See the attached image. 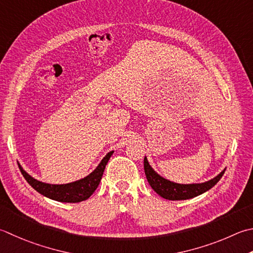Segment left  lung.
Segmentation results:
<instances>
[{
  "instance_id": "8db88e82",
  "label": "left lung",
  "mask_w": 253,
  "mask_h": 253,
  "mask_svg": "<svg viewBox=\"0 0 253 253\" xmlns=\"http://www.w3.org/2000/svg\"><path fill=\"white\" fill-rule=\"evenodd\" d=\"M143 169L147 176V180L149 182L152 190L161 197L170 201H182L189 200L193 197L199 196L203 193L207 192L218 182L221 176L224 175L226 169L222 170L218 175H216L214 179L203 183H192V184H180V183L172 182L167 180L166 177L161 176L160 174L152 169L150 163L148 162L147 157L143 160Z\"/></svg>"
}]
</instances>
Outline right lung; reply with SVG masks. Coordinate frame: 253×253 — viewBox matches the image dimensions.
<instances>
[{
	"label": "right lung",
	"mask_w": 253,
	"mask_h": 253,
	"mask_svg": "<svg viewBox=\"0 0 253 253\" xmlns=\"http://www.w3.org/2000/svg\"><path fill=\"white\" fill-rule=\"evenodd\" d=\"M113 152L114 151L108 152L90 174L83 177V179L67 183V184H49V183L42 182L29 175L21 165H19V169H21L22 174L24 175L25 180L28 182V184L38 193H41L42 195L57 202L79 203L87 200L97 189L103 172L105 170V167Z\"/></svg>",
	"instance_id": "right-lung-1"
}]
</instances>
